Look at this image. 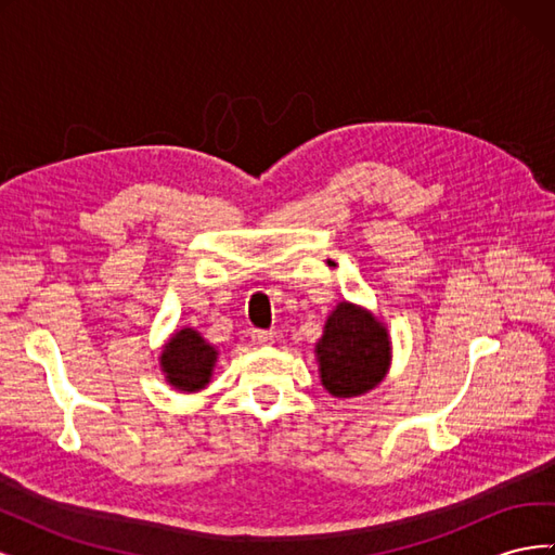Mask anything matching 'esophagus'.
Here are the masks:
<instances>
[{"instance_id": "esophagus-1", "label": "esophagus", "mask_w": 555, "mask_h": 555, "mask_svg": "<svg viewBox=\"0 0 555 555\" xmlns=\"http://www.w3.org/2000/svg\"><path fill=\"white\" fill-rule=\"evenodd\" d=\"M249 338L255 340V343H259V345H271V343H273V338H275V333H273V331L251 328V331H249Z\"/></svg>"}]
</instances>
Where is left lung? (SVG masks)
<instances>
[{
  "label": "left lung",
  "mask_w": 555,
  "mask_h": 555,
  "mask_svg": "<svg viewBox=\"0 0 555 555\" xmlns=\"http://www.w3.org/2000/svg\"><path fill=\"white\" fill-rule=\"evenodd\" d=\"M317 359L328 393L338 398L361 396L375 389L389 371V335L371 312L340 304L324 326Z\"/></svg>",
  "instance_id": "8db88e82"
}]
</instances>
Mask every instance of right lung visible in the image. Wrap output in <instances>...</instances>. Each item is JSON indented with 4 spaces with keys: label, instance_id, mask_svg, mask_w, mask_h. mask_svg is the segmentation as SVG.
Segmentation results:
<instances>
[{
    "label": "right lung",
    "instance_id": "add662e5",
    "mask_svg": "<svg viewBox=\"0 0 555 555\" xmlns=\"http://www.w3.org/2000/svg\"><path fill=\"white\" fill-rule=\"evenodd\" d=\"M217 351L194 328H182L162 351V367L176 389L198 391L210 382Z\"/></svg>",
    "mask_w": 555,
    "mask_h": 555
}]
</instances>
